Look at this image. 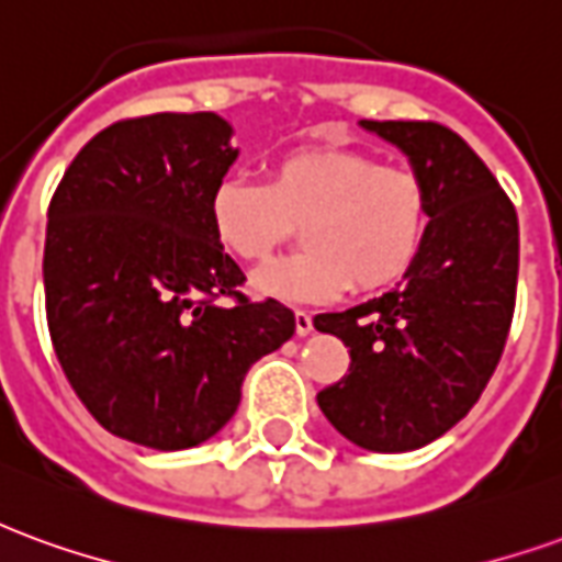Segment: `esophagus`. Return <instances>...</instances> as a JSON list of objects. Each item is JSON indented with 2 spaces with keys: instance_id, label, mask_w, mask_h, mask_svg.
Returning <instances> with one entry per match:
<instances>
[{
  "instance_id": "esophagus-1",
  "label": "esophagus",
  "mask_w": 562,
  "mask_h": 562,
  "mask_svg": "<svg viewBox=\"0 0 562 562\" xmlns=\"http://www.w3.org/2000/svg\"><path fill=\"white\" fill-rule=\"evenodd\" d=\"M294 330H297V337L313 334V316H310L306 310H297V313H294Z\"/></svg>"
}]
</instances>
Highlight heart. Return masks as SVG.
Returning <instances> with one entry per match:
<instances>
[{
    "instance_id": "obj_1",
    "label": "heart",
    "mask_w": 562,
    "mask_h": 562,
    "mask_svg": "<svg viewBox=\"0 0 562 562\" xmlns=\"http://www.w3.org/2000/svg\"><path fill=\"white\" fill-rule=\"evenodd\" d=\"M210 232L228 256L258 265L304 222L297 256L252 277L258 297L318 304L379 292L401 280L422 252L430 192L415 171L382 165L370 153L297 147L270 161L268 183L222 177L207 198Z\"/></svg>"
}]
</instances>
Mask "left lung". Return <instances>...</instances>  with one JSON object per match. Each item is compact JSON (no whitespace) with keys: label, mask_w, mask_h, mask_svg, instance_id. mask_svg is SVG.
<instances>
[{"label":"left lung","mask_w":562,"mask_h":562,"mask_svg":"<svg viewBox=\"0 0 562 562\" xmlns=\"http://www.w3.org/2000/svg\"><path fill=\"white\" fill-rule=\"evenodd\" d=\"M361 126L409 156L430 192V225L394 292L316 316V330L340 337L352 358L316 401L349 442L394 454L451 430L494 376L518 292V213L451 128Z\"/></svg>","instance_id":"8db88e82"}]
</instances>
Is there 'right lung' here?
<instances>
[{"label":"right lung","mask_w":562,"mask_h":562,"mask_svg":"<svg viewBox=\"0 0 562 562\" xmlns=\"http://www.w3.org/2000/svg\"><path fill=\"white\" fill-rule=\"evenodd\" d=\"M228 140L210 111L120 120L47 207L44 304L68 385L104 430L159 451L220 434L246 370L294 334L289 306L240 294L244 270L210 232Z\"/></svg>","instance_id":"right-lung-1"}]
</instances>
